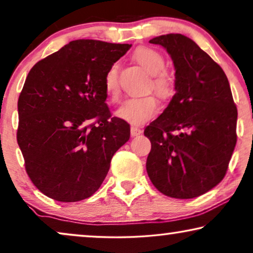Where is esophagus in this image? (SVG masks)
<instances>
[{
    "label": "esophagus",
    "mask_w": 253,
    "mask_h": 253,
    "mask_svg": "<svg viewBox=\"0 0 253 253\" xmlns=\"http://www.w3.org/2000/svg\"><path fill=\"white\" fill-rule=\"evenodd\" d=\"M130 132H131V136L134 137V136H138V134H140L141 132H143V131H141L139 127H137L136 126H131Z\"/></svg>",
    "instance_id": "esophagus-1"
}]
</instances>
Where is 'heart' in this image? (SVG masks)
<instances>
[{
	"label": "heart",
	"mask_w": 253,
	"mask_h": 253,
	"mask_svg": "<svg viewBox=\"0 0 253 253\" xmlns=\"http://www.w3.org/2000/svg\"><path fill=\"white\" fill-rule=\"evenodd\" d=\"M134 61L140 64L148 74L154 76L152 86L155 92L162 98L171 93L172 84L167 74L161 72L165 67V58L158 50L153 48L141 47L134 51ZM105 89L110 96L115 98L119 93V77H117V65H110L105 75ZM159 112V101L153 95L133 96L126 100L123 105L116 110L119 119L132 124H143L157 115Z\"/></svg>",
	"instance_id": "b5f03b06"
}]
</instances>
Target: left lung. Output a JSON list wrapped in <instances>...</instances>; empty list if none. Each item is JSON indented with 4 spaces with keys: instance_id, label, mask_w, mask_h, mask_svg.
Returning a JSON list of instances; mask_svg holds the SVG:
<instances>
[{
    "instance_id": "1",
    "label": "left lung",
    "mask_w": 253,
    "mask_h": 253,
    "mask_svg": "<svg viewBox=\"0 0 253 253\" xmlns=\"http://www.w3.org/2000/svg\"><path fill=\"white\" fill-rule=\"evenodd\" d=\"M150 42L170 55L176 93L144 131L152 144L148 177L166 196L195 198L226 175L237 139V108L226 74L195 41L170 33Z\"/></svg>"
}]
</instances>
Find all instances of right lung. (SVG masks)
I'll return each mask as SVG.
<instances>
[{"label":"right lung","mask_w":253,"mask_h":253,"mask_svg":"<svg viewBox=\"0 0 253 253\" xmlns=\"http://www.w3.org/2000/svg\"><path fill=\"white\" fill-rule=\"evenodd\" d=\"M130 47L75 40L27 75L18 99L17 141L27 175L49 198L72 203L91 197L113 155L129 140L130 126L112 117L106 105L103 79Z\"/></svg>","instance_id":"obj_1"}]
</instances>
